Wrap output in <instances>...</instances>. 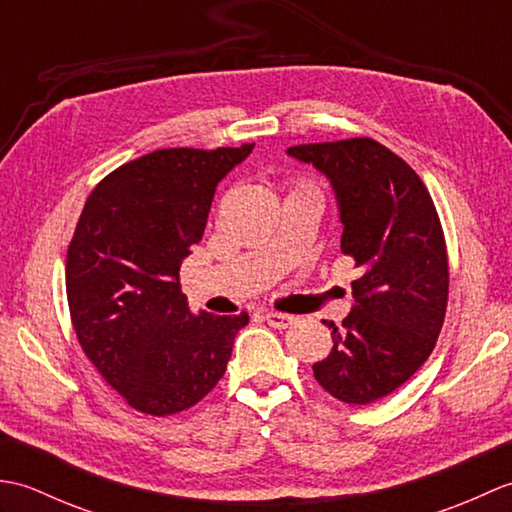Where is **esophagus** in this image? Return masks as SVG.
Here are the masks:
<instances>
[{"label": "esophagus", "mask_w": 512, "mask_h": 512, "mask_svg": "<svg viewBox=\"0 0 512 512\" xmlns=\"http://www.w3.org/2000/svg\"><path fill=\"white\" fill-rule=\"evenodd\" d=\"M266 321H268V325H273V328H277V330H286L297 319L292 317V314H284V312H266Z\"/></svg>", "instance_id": "1"}]
</instances>
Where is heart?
I'll use <instances>...</instances> for the list:
<instances>
[{
	"label": "heart",
	"instance_id": "obj_1",
	"mask_svg": "<svg viewBox=\"0 0 512 512\" xmlns=\"http://www.w3.org/2000/svg\"><path fill=\"white\" fill-rule=\"evenodd\" d=\"M292 191H314V193H317V187H314L312 182H306V180H295V182H292Z\"/></svg>",
	"mask_w": 512,
	"mask_h": 512
}]
</instances>
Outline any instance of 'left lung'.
<instances>
[{
  "label": "left lung",
  "instance_id": "1",
  "mask_svg": "<svg viewBox=\"0 0 512 512\" xmlns=\"http://www.w3.org/2000/svg\"><path fill=\"white\" fill-rule=\"evenodd\" d=\"M332 180L341 250L361 277L356 306L334 347L312 365L317 383L345 405H369L418 372L436 347L449 301V255L429 189L405 160L374 138L295 145Z\"/></svg>",
  "mask_w": 512,
  "mask_h": 512
}]
</instances>
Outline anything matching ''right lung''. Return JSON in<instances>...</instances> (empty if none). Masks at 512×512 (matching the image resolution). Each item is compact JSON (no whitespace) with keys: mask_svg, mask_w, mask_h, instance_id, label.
I'll return each instance as SVG.
<instances>
[{"mask_svg":"<svg viewBox=\"0 0 512 512\" xmlns=\"http://www.w3.org/2000/svg\"><path fill=\"white\" fill-rule=\"evenodd\" d=\"M253 145L171 147L96 184L65 259L81 350L129 407L165 418L193 407L226 372L248 314L193 317L180 264L198 244L217 182Z\"/></svg>","mask_w":512,"mask_h":512,"instance_id":"add662e5","label":"right lung"}]
</instances>
